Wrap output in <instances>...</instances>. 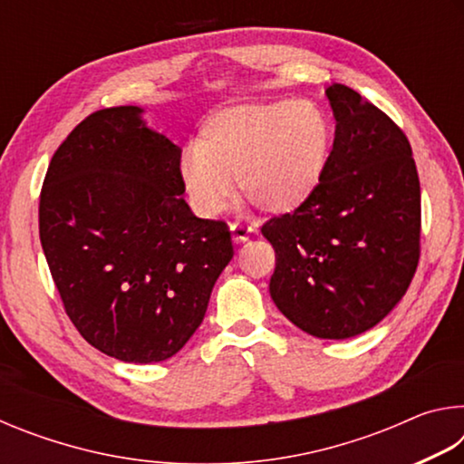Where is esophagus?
<instances>
[{
	"mask_svg": "<svg viewBox=\"0 0 464 464\" xmlns=\"http://www.w3.org/2000/svg\"><path fill=\"white\" fill-rule=\"evenodd\" d=\"M231 229V237H233V243H246L247 239H249V229L247 227H243V225H231L229 227Z\"/></svg>",
	"mask_w": 464,
	"mask_h": 464,
	"instance_id": "esophagus-1",
	"label": "esophagus"
}]
</instances>
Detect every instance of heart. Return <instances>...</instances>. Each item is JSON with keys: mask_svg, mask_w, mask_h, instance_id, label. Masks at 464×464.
I'll list each match as a JSON object with an SVG mask.
<instances>
[{"mask_svg": "<svg viewBox=\"0 0 464 464\" xmlns=\"http://www.w3.org/2000/svg\"><path fill=\"white\" fill-rule=\"evenodd\" d=\"M334 149L327 114L311 102H249L218 110L179 160L196 215L215 217L239 194L268 215H290L319 192Z\"/></svg>", "mask_w": 464, "mask_h": 464, "instance_id": "b5f03b06", "label": "heart"}]
</instances>
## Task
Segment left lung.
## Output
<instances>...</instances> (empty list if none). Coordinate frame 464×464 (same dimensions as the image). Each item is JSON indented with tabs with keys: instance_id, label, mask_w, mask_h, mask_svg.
<instances>
[{
	"instance_id": "8db88e82",
	"label": "left lung",
	"mask_w": 464,
	"mask_h": 464,
	"mask_svg": "<svg viewBox=\"0 0 464 464\" xmlns=\"http://www.w3.org/2000/svg\"><path fill=\"white\" fill-rule=\"evenodd\" d=\"M335 119L327 174L313 200L274 217L270 296L321 340L368 332L401 301L418 268L421 194L411 145L382 110L348 85L325 90Z\"/></svg>"
}]
</instances>
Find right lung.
<instances>
[{"label":"right lung","mask_w":464,"mask_h":464,"mask_svg":"<svg viewBox=\"0 0 464 464\" xmlns=\"http://www.w3.org/2000/svg\"><path fill=\"white\" fill-rule=\"evenodd\" d=\"M143 108L90 114L46 169L38 225L54 285L83 340L122 362L184 348L233 257L229 227L182 198V149Z\"/></svg>","instance_id":"1"}]
</instances>
